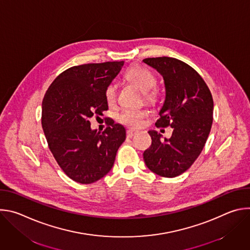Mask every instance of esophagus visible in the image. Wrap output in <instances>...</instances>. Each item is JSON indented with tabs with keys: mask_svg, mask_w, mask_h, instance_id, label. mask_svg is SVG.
<instances>
[{
	"mask_svg": "<svg viewBox=\"0 0 250 250\" xmlns=\"http://www.w3.org/2000/svg\"><path fill=\"white\" fill-rule=\"evenodd\" d=\"M136 132H137V131H135V130L127 129V130H126V136H127L128 138H131L133 135H135V134H136Z\"/></svg>",
	"mask_w": 250,
	"mask_h": 250,
	"instance_id": "1",
	"label": "esophagus"
}]
</instances>
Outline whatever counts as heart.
Here are the masks:
<instances>
[{
  "label": "heart",
  "instance_id": "1",
  "mask_svg": "<svg viewBox=\"0 0 250 250\" xmlns=\"http://www.w3.org/2000/svg\"><path fill=\"white\" fill-rule=\"evenodd\" d=\"M125 77L142 92L146 101L149 103L156 102L158 98V92L154 87L157 80L151 71L142 66H133L127 71ZM104 98L109 104H113L116 102L117 87L114 83L106 86L104 91ZM146 116V113L144 110L125 109L118 116V121L125 125L130 127H138Z\"/></svg>",
  "mask_w": 250,
  "mask_h": 250
}]
</instances>
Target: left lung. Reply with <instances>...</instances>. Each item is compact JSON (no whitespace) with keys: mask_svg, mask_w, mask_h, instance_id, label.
<instances>
[{"mask_svg":"<svg viewBox=\"0 0 250 250\" xmlns=\"http://www.w3.org/2000/svg\"><path fill=\"white\" fill-rule=\"evenodd\" d=\"M142 61L164 80L165 101L155 125L173 128L172 136L163 140L157 131H148L152 142L144 159L153 173L173 178L192 166L206 145L212 124V97L204 79L185 62L165 56Z\"/></svg>","mask_w":250,"mask_h":250,"instance_id":"8db88e82","label":"left lung"}]
</instances>
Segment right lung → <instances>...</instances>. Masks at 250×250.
Listing matches in <instances>:
<instances>
[{"mask_svg": "<svg viewBox=\"0 0 250 250\" xmlns=\"http://www.w3.org/2000/svg\"><path fill=\"white\" fill-rule=\"evenodd\" d=\"M123 65L114 61L70 67L44 95L42 125L49 149L75 182L91 184L108 174L125 139V128L112 119L102 133L93 130L89 121L108 110L104 91Z\"/></svg>", "mask_w": 250, "mask_h": 250, "instance_id": "1", "label": "right lung"}]
</instances>
